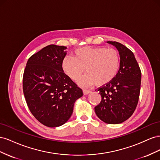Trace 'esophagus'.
<instances>
[{"label":"esophagus","instance_id":"obj_1","mask_svg":"<svg viewBox=\"0 0 160 160\" xmlns=\"http://www.w3.org/2000/svg\"><path fill=\"white\" fill-rule=\"evenodd\" d=\"M91 92V90H87V89H83V93L84 94H88Z\"/></svg>","mask_w":160,"mask_h":160}]
</instances>
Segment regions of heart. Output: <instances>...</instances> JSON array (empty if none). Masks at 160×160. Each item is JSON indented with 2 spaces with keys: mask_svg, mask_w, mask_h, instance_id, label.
Wrapping results in <instances>:
<instances>
[{
  "mask_svg": "<svg viewBox=\"0 0 160 160\" xmlns=\"http://www.w3.org/2000/svg\"><path fill=\"white\" fill-rule=\"evenodd\" d=\"M74 57L66 56L62 68L71 79L76 80L85 71L78 82L81 86L95 84L103 86L117 76L120 67V56L116 49L105 47H83L74 50Z\"/></svg>",
  "mask_w": 160,
  "mask_h": 160,
  "instance_id": "heart-1",
  "label": "heart"
}]
</instances>
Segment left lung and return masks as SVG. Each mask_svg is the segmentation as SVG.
Segmentation results:
<instances>
[{
    "mask_svg": "<svg viewBox=\"0 0 160 160\" xmlns=\"http://www.w3.org/2000/svg\"><path fill=\"white\" fill-rule=\"evenodd\" d=\"M117 48L120 68L110 82L97 88L101 101L94 111L100 120L108 124H118L133 115L139 101L141 72L133 53L124 45L108 42Z\"/></svg>",
    "mask_w": 160,
    "mask_h": 160,
    "instance_id": "8db88e82",
    "label": "left lung"
}]
</instances>
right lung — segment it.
Segmentation results:
<instances>
[{
    "label": "right lung",
    "mask_w": 160,
    "mask_h": 160,
    "mask_svg": "<svg viewBox=\"0 0 160 160\" xmlns=\"http://www.w3.org/2000/svg\"><path fill=\"white\" fill-rule=\"evenodd\" d=\"M66 47L49 45L32 55L22 77L27 106L35 118L49 127H59L69 119L82 90L62 68Z\"/></svg>",
    "instance_id": "obj_1"
}]
</instances>
